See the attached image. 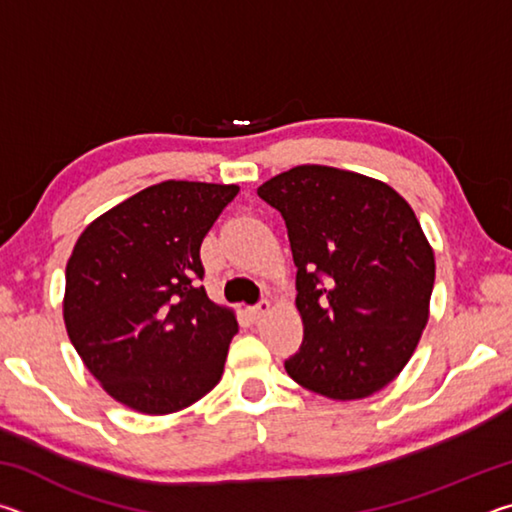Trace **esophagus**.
<instances>
[{
	"label": "esophagus",
	"instance_id": "1",
	"mask_svg": "<svg viewBox=\"0 0 512 512\" xmlns=\"http://www.w3.org/2000/svg\"><path fill=\"white\" fill-rule=\"evenodd\" d=\"M268 309H271V302L268 300H259L257 305H253V307H248V311H250V316L253 318H262L264 314H268Z\"/></svg>",
	"mask_w": 512,
	"mask_h": 512
}]
</instances>
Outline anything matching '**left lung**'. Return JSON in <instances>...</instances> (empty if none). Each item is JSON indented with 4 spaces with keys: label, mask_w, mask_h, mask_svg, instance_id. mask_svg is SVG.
Listing matches in <instances>:
<instances>
[{
    "label": "left lung",
    "mask_w": 512,
    "mask_h": 512,
    "mask_svg": "<svg viewBox=\"0 0 512 512\" xmlns=\"http://www.w3.org/2000/svg\"><path fill=\"white\" fill-rule=\"evenodd\" d=\"M282 214L305 339L289 377L329 400L391 384L429 320L433 248L411 205L381 180L300 164L257 189Z\"/></svg>",
    "instance_id": "8db88e82"
}]
</instances>
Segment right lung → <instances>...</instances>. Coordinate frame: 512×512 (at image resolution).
I'll list each match as a JSON object with an SVG mask.
<instances>
[{"instance_id":"right-lung-1","label":"right lung","mask_w":512,"mask_h":512,"mask_svg":"<svg viewBox=\"0 0 512 512\" xmlns=\"http://www.w3.org/2000/svg\"><path fill=\"white\" fill-rule=\"evenodd\" d=\"M237 185L164 180L81 232L65 268L67 336L99 384L146 415L183 411L219 384L235 311L201 287V244Z\"/></svg>"}]
</instances>
